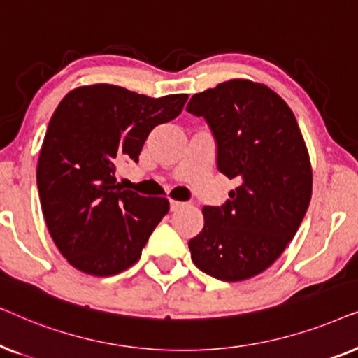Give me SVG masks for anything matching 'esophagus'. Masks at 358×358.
<instances>
[{
    "label": "esophagus",
    "mask_w": 358,
    "mask_h": 358,
    "mask_svg": "<svg viewBox=\"0 0 358 358\" xmlns=\"http://www.w3.org/2000/svg\"><path fill=\"white\" fill-rule=\"evenodd\" d=\"M169 203H171V210H173V212H176V210H179L184 205V202H180V200H173V199L169 200Z\"/></svg>",
    "instance_id": "esophagus-1"
}]
</instances>
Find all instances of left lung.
<instances>
[{
	"label": "left lung",
	"mask_w": 358,
	"mask_h": 358,
	"mask_svg": "<svg viewBox=\"0 0 358 358\" xmlns=\"http://www.w3.org/2000/svg\"><path fill=\"white\" fill-rule=\"evenodd\" d=\"M187 112L207 120L220 173L241 182L222 207H203L190 256L218 280H246L280 257L305 217L313 187L305 140L287 102L261 83H220L194 94Z\"/></svg>",
	"instance_id": "obj_1"
}]
</instances>
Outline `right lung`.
Instances as JSON below:
<instances>
[{
	"label": "right lung",
	"mask_w": 358,
	"mask_h": 358,
	"mask_svg": "<svg viewBox=\"0 0 358 358\" xmlns=\"http://www.w3.org/2000/svg\"><path fill=\"white\" fill-rule=\"evenodd\" d=\"M187 97L91 85L68 92L53 112L37 187L53 243L78 271L109 277L140 259L169 202L122 189L117 164L138 161L150 131L176 119Z\"/></svg>",
	"instance_id": "right-lung-1"
}]
</instances>
